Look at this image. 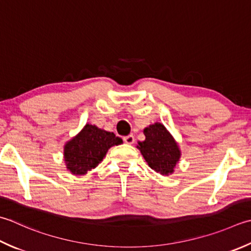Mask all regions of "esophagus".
<instances>
[{
    "label": "esophagus",
    "mask_w": 251,
    "mask_h": 251,
    "mask_svg": "<svg viewBox=\"0 0 251 251\" xmlns=\"http://www.w3.org/2000/svg\"><path fill=\"white\" fill-rule=\"evenodd\" d=\"M123 139H124V142H125V144H127V145H132L135 142V137L132 136V135L126 136Z\"/></svg>",
    "instance_id": "34e87169"
}]
</instances>
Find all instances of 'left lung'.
Wrapping results in <instances>:
<instances>
[{
	"label": "left lung",
	"mask_w": 251,
	"mask_h": 251,
	"mask_svg": "<svg viewBox=\"0 0 251 251\" xmlns=\"http://www.w3.org/2000/svg\"><path fill=\"white\" fill-rule=\"evenodd\" d=\"M146 139L139 141L138 148L147 163L161 175L174 172L180 158V150L173 136L161 123H154L144 129Z\"/></svg>",
	"instance_id": "left-lung-1"
}]
</instances>
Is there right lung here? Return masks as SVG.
I'll return each instance as SVG.
<instances>
[{
  "label": "right lung",
  "mask_w": 251,
  "mask_h": 251,
  "mask_svg": "<svg viewBox=\"0 0 251 251\" xmlns=\"http://www.w3.org/2000/svg\"><path fill=\"white\" fill-rule=\"evenodd\" d=\"M121 144L123 140L114 132L86 124L79 134L64 146L66 168L74 175H85L101 163L111 147Z\"/></svg>",
  "instance_id": "right-lung-1"
}]
</instances>
